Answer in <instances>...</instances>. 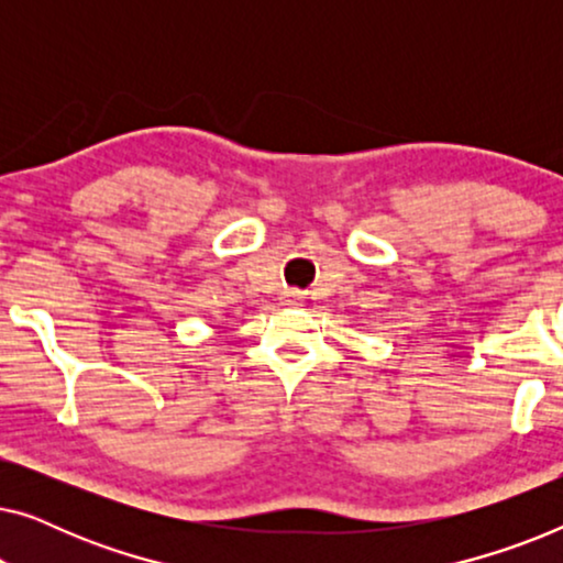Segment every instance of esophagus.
<instances>
[{
  "mask_svg": "<svg viewBox=\"0 0 563 563\" xmlns=\"http://www.w3.org/2000/svg\"><path fill=\"white\" fill-rule=\"evenodd\" d=\"M282 299H284V305H297L299 299H302V295H299L297 289H289V291H284Z\"/></svg>",
  "mask_w": 563,
  "mask_h": 563,
  "instance_id": "1",
  "label": "esophagus"
}]
</instances>
